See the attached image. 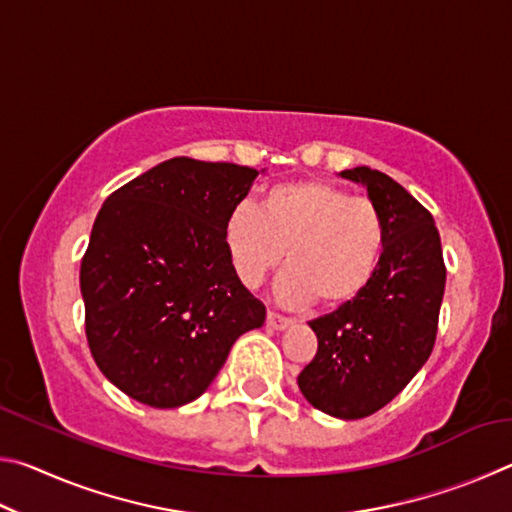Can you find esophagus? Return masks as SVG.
<instances>
[{
    "instance_id": "34e87169",
    "label": "esophagus",
    "mask_w": 512,
    "mask_h": 512,
    "mask_svg": "<svg viewBox=\"0 0 512 512\" xmlns=\"http://www.w3.org/2000/svg\"><path fill=\"white\" fill-rule=\"evenodd\" d=\"M291 323H293L291 318L282 316V314H275V311H268V316H266V325L271 329H287Z\"/></svg>"
}]
</instances>
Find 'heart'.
Here are the masks:
<instances>
[{
	"label": "heart",
	"mask_w": 512,
	"mask_h": 512,
	"mask_svg": "<svg viewBox=\"0 0 512 512\" xmlns=\"http://www.w3.org/2000/svg\"><path fill=\"white\" fill-rule=\"evenodd\" d=\"M223 246L241 284L255 289L287 248L277 293L287 305H348L368 287L384 250L375 203L325 180L268 187L259 210L239 203L225 216Z\"/></svg>",
	"instance_id": "b5f03b06"
}]
</instances>
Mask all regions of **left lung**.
Segmentation results:
<instances>
[{"label": "left lung", "instance_id": "8db88e82", "mask_svg": "<svg viewBox=\"0 0 512 512\" xmlns=\"http://www.w3.org/2000/svg\"><path fill=\"white\" fill-rule=\"evenodd\" d=\"M341 176L368 189L384 223V250L357 298L309 323L318 352L298 386L314 409L359 420L400 395L427 363L447 271L427 207L377 169L354 167Z\"/></svg>", "mask_w": 512, "mask_h": 512}]
</instances>
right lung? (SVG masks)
<instances>
[{"instance_id":"right-lung-1","label":"right lung","mask_w":512,"mask_h":512,"mask_svg":"<svg viewBox=\"0 0 512 512\" xmlns=\"http://www.w3.org/2000/svg\"><path fill=\"white\" fill-rule=\"evenodd\" d=\"M259 171L171 158L112 192L81 262L85 334L99 370L133 400L201 397L266 307L232 271L225 216Z\"/></svg>"}]
</instances>
